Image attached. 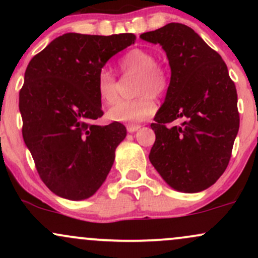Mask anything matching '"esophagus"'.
I'll return each mask as SVG.
<instances>
[{"mask_svg":"<svg viewBox=\"0 0 258 258\" xmlns=\"http://www.w3.org/2000/svg\"><path fill=\"white\" fill-rule=\"evenodd\" d=\"M126 128H127V132L133 133V132L138 131V130L141 128V126H139V125H127Z\"/></svg>","mask_w":258,"mask_h":258,"instance_id":"esophagus-1","label":"esophagus"}]
</instances>
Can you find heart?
<instances>
[{"label":"heart","mask_w":258,"mask_h":258,"mask_svg":"<svg viewBox=\"0 0 258 258\" xmlns=\"http://www.w3.org/2000/svg\"><path fill=\"white\" fill-rule=\"evenodd\" d=\"M122 73L138 74L136 92L139 94L133 99H123L111 106L108 119L117 122H139L147 120L156 109L154 96H162L170 87V72L166 67L156 61L153 52L143 48H133L119 60ZM99 98L111 104L117 98L116 78L108 68H102L96 79Z\"/></svg>","instance_id":"b5f03b06"}]
</instances>
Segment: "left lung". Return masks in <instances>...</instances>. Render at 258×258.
Returning a JSON list of instances; mask_svg holds the SVG:
<instances>
[{
	"label": "left lung",
	"mask_w": 258,
	"mask_h": 258,
	"mask_svg": "<svg viewBox=\"0 0 258 258\" xmlns=\"http://www.w3.org/2000/svg\"><path fill=\"white\" fill-rule=\"evenodd\" d=\"M141 38L159 43L171 68L166 98L150 125V162L171 188L205 190L226 171L238 135L235 85L221 55L189 26L170 23ZM177 118L179 126L166 127Z\"/></svg>",
	"instance_id": "left-lung-1"
}]
</instances>
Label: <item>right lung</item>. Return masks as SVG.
Listing matches in <instances>:
<instances>
[{"label":"right lung","instance_id":"right-lung-1","mask_svg":"<svg viewBox=\"0 0 258 258\" xmlns=\"http://www.w3.org/2000/svg\"><path fill=\"white\" fill-rule=\"evenodd\" d=\"M133 34L69 32L52 41L26 68L19 92L23 138L42 182L58 197L84 200L104 183L126 127L103 116L98 72L135 43Z\"/></svg>","mask_w":258,"mask_h":258}]
</instances>
